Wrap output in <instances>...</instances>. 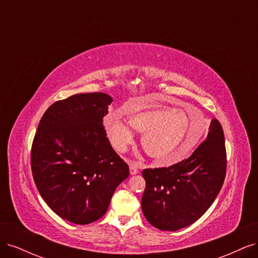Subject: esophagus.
Masks as SVG:
<instances>
[{"label": "esophagus", "instance_id": "1", "mask_svg": "<svg viewBox=\"0 0 258 258\" xmlns=\"http://www.w3.org/2000/svg\"><path fill=\"white\" fill-rule=\"evenodd\" d=\"M129 171H130V174L131 175H136L139 173V170L137 168V165L136 163H130V167H129Z\"/></svg>", "mask_w": 258, "mask_h": 258}]
</instances>
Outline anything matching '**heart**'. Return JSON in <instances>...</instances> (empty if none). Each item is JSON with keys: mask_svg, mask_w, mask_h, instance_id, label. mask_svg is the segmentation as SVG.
<instances>
[{"mask_svg": "<svg viewBox=\"0 0 258 258\" xmlns=\"http://www.w3.org/2000/svg\"><path fill=\"white\" fill-rule=\"evenodd\" d=\"M189 119L169 107H146L132 113L124 121L118 113L104 118V128L116 151L123 153L135 142V132L142 134L141 144L150 157L162 166L174 165L189 155L204 132L205 118ZM133 130L131 131V129Z\"/></svg>", "mask_w": 258, "mask_h": 258, "instance_id": "heart-1", "label": "heart"}]
</instances>
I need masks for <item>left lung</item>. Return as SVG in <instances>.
Returning a JSON list of instances; mask_svg holds the SVG:
<instances>
[{
	"instance_id": "1",
	"label": "left lung",
	"mask_w": 258,
	"mask_h": 258,
	"mask_svg": "<svg viewBox=\"0 0 258 258\" xmlns=\"http://www.w3.org/2000/svg\"><path fill=\"white\" fill-rule=\"evenodd\" d=\"M221 123L211 120L209 134L187 159L168 168L143 170V214L154 227L175 231L204 215L220 192L226 173Z\"/></svg>"
}]
</instances>
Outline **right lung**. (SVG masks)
Wrapping results in <instances>:
<instances>
[{"instance_id": "1", "label": "right lung", "mask_w": 258, "mask_h": 258, "mask_svg": "<svg viewBox=\"0 0 258 258\" xmlns=\"http://www.w3.org/2000/svg\"><path fill=\"white\" fill-rule=\"evenodd\" d=\"M113 98L80 93L50 105L31 151L37 190L63 220L87 225L102 217L129 168L106 138L103 117Z\"/></svg>"}]
</instances>
